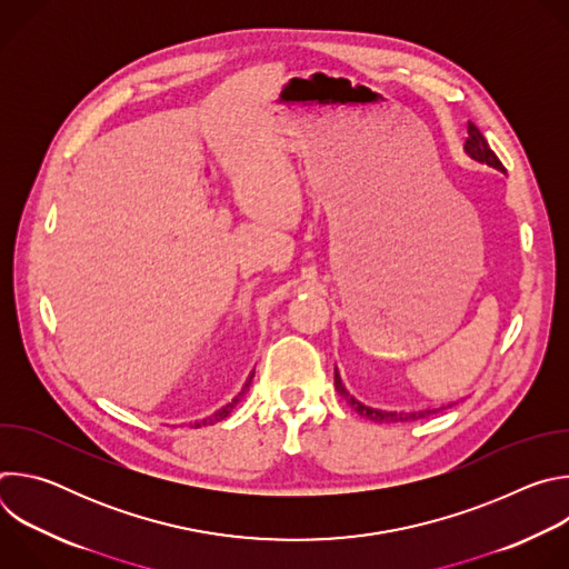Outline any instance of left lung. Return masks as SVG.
I'll list each match as a JSON object with an SVG mask.
<instances>
[{
    "instance_id": "obj_1",
    "label": "left lung",
    "mask_w": 569,
    "mask_h": 569,
    "mask_svg": "<svg viewBox=\"0 0 569 569\" xmlns=\"http://www.w3.org/2000/svg\"><path fill=\"white\" fill-rule=\"evenodd\" d=\"M463 150L468 152L470 159L479 161V164H486V167L498 169V171L505 173L502 161H500L498 154L491 150L489 141L483 139V134L479 132V128H477L475 123H470V121H468V139H466V143H463ZM336 389L340 391V396L347 398V402L351 405V408H353L360 417H365V419H369V421H373V423L419 421V419H426V417H430V415H437V412H441V410H446V408H452V405H455V402H450V405H439V408H426V410H415V412H389V410H378V408H371V405L360 402L356 396H351V393L347 391V387L342 385V378H340L338 369H336Z\"/></svg>"
}]
</instances>
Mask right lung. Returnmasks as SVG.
Returning a JSON list of instances; mask_svg holds the SVG:
<instances>
[{
  "mask_svg": "<svg viewBox=\"0 0 569 569\" xmlns=\"http://www.w3.org/2000/svg\"><path fill=\"white\" fill-rule=\"evenodd\" d=\"M252 378H254V373L248 378V382H246V387H242V391L231 400V402H227V405H222V408L218 410V412H213L211 417H207V419H202V421H196V423H191V428H202V426H213V423H218V421H222V419H227L229 415H231V410L236 408L238 405V400L242 398V393H246L248 389H250V382H252Z\"/></svg>",
  "mask_w": 569,
  "mask_h": 569,
  "instance_id": "add662e5",
  "label": "right lung"
}]
</instances>
